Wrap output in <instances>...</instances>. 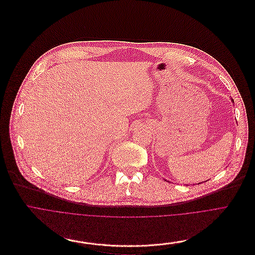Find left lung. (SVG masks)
<instances>
[{"label": "left lung", "mask_w": 255, "mask_h": 255, "mask_svg": "<svg viewBox=\"0 0 255 255\" xmlns=\"http://www.w3.org/2000/svg\"><path fill=\"white\" fill-rule=\"evenodd\" d=\"M231 100H232V103H233V99H231Z\"/></svg>", "instance_id": "8db88e82"}]
</instances>
